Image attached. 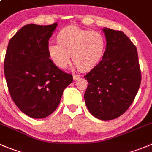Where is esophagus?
I'll use <instances>...</instances> for the list:
<instances>
[{"label": "esophagus", "mask_w": 152, "mask_h": 152, "mask_svg": "<svg viewBox=\"0 0 152 152\" xmlns=\"http://www.w3.org/2000/svg\"><path fill=\"white\" fill-rule=\"evenodd\" d=\"M80 75H75V74H74L73 75V79L75 80H78L79 78H80Z\"/></svg>", "instance_id": "esophagus-1"}]
</instances>
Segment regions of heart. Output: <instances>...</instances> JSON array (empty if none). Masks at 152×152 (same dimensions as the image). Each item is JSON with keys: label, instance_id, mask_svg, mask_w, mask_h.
<instances>
[{"label": "heart", "instance_id": "obj_1", "mask_svg": "<svg viewBox=\"0 0 152 152\" xmlns=\"http://www.w3.org/2000/svg\"><path fill=\"white\" fill-rule=\"evenodd\" d=\"M57 44L48 46L50 58L57 67L65 69L71 55L75 66L82 71L91 70L100 63L106 50V39L98 31L68 26L57 35Z\"/></svg>", "mask_w": 152, "mask_h": 152}]
</instances>
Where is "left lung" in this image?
<instances>
[{
	"instance_id": "obj_1",
	"label": "left lung",
	"mask_w": 152,
	"mask_h": 152,
	"mask_svg": "<svg viewBox=\"0 0 152 152\" xmlns=\"http://www.w3.org/2000/svg\"><path fill=\"white\" fill-rule=\"evenodd\" d=\"M107 47L103 59L84 77L88 110L101 120L118 118L134 102L141 83L137 48L119 30L104 27Z\"/></svg>"
}]
</instances>
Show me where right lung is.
<instances>
[{
	"mask_svg": "<svg viewBox=\"0 0 152 152\" xmlns=\"http://www.w3.org/2000/svg\"><path fill=\"white\" fill-rule=\"evenodd\" d=\"M57 23L26 24L10 39L4 75L11 98L28 116L43 118L57 109L64 89L73 81L50 59L48 40Z\"/></svg>",
	"mask_w": 152,
	"mask_h": 152,
	"instance_id": "add662e5",
	"label": "right lung"
}]
</instances>
